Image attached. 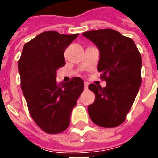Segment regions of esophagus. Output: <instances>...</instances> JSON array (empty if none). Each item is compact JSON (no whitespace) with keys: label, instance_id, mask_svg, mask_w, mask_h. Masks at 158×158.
<instances>
[{"label":"esophagus","instance_id":"obj_1","mask_svg":"<svg viewBox=\"0 0 158 158\" xmlns=\"http://www.w3.org/2000/svg\"><path fill=\"white\" fill-rule=\"evenodd\" d=\"M88 85H89V84L87 82H85V84H84V86H85V89H88Z\"/></svg>","mask_w":158,"mask_h":158}]
</instances>
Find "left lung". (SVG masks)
Wrapping results in <instances>:
<instances>
[{
    "instance_id": "1",
    "label": "left lung",
    "mask_w": 158,
    "mask_h": 158,
    "mask_svg": "<svg viewBox=\"0 0 158 158\" xmlns=\"http://www.w3.org/2000/svg\"><path fill=\"white\" fill-rule=\"evenodd\" d=\"M100 51L97 70L106 86L90 84L95 102L88 106L94 123L114 128L125 121L141 85V56L132 39L114 29H104L83 33Z\"/></svg>"
}]
</instances>
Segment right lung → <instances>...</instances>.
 <instances>
[{
  "label": "right lung",
  "mask_w": 158,
  "mask_h": 158,
  "mask_svg": "<svg viewBox=\"0 0 158 158\" xmlns=\"http://www.w3.org/2000/svg\"><path fill=\"white\" fill-rule=\"evenodd\" d=\"M78 35L41 33L24 45L19 61L21 89L29 113L48 134L68 129L71 112L84 90V80L79 77L56 83V70L65 65L64 52Z\"/></svg>",
  "instance_id": "1"
}]
</instances>
